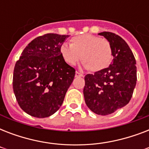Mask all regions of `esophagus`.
I'll return each mask as SVG.
<instances>
[{
  "mask_svg": "<svg viewBox=\"0 0 149 149\" xmlns=\"http://www.w3.org/2000/svg\"><path fill=\"white\" fill-rule=\"evenodd\" d=\"M76 77H84V75L79 72H76Z\"/></svg>",
  "mask_w": 149,
  "mask_h": 149,
  "instance_id": "34e87169",
  "label": "esophagus"
}]
</instances>
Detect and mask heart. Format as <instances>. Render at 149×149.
Returning a JSON list of instances; mask_svg holds the SVG:
<instances>
[{
	"label": "heart",
	"instance_id": "heart-1",
	"mask_svg": "<svg viewBox=\"0 0 149 149\" xmlns=\"http://www.w3.org/2000/svg\"><path fill=\"white\" fill-rule=\"evenodd\" d=\"M70 45H61L60 54L63 60L70 65H77L81 58L85 67L92 72H97L107 67L113 58L109 41L93 35L75 36L70 39Z\"/></svg>",
	"mask_w": 149,
	"mask_h": 149
}]
</instances>
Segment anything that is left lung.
<instances>
[{
    "label": "left lung",
    "mask_w": 149,
    "mask_h": 149,
    "mask_svg": "<svg viewBox=\"0 0 149 149\" xmlns=\"http://www.w3.org/2000/svg\"><path fill=\"white\" fill-rule=\"evenodd\" d=\"M98 35L111 43L113 62L107 68L85 76L84 95L93 113L108 115L129 103L136 85V61L121 37L109 31Z\"/></svg>",
    "instance_id": "1"
}]
</instances>
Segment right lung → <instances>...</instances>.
Wrapping results in <instances>:
<instances>
[{
    "mask_svg": "<svg viewBox=\"0 0 149 149\" xmlns=\"http://www.w3.org/2000/svg\"><path fill=\"white\" fill-rule=\"evenodd\" d=\"M68 37L53 33L38 36L15 63L13 90L20 107L29 115L47 118L63 104L76 72L60 54Z\"/></svg>",
    "mask_w": 149,
    "mask_h": 149,
    "instance_id": "obj_1",
    "label": "right lung"
}]
</instances>
